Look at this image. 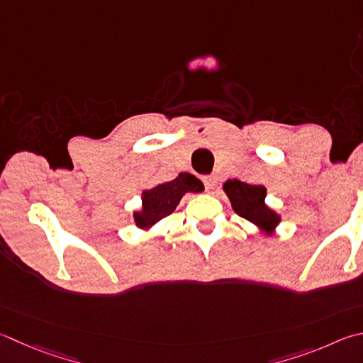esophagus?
<instances>
[{"label":"esophagus","instance_id":"34e87169","mask_svg":"<svg viewBox=\"0 0 363 363\" xmlns=\"http://www.w3.org/2000/svg\"><path fill=\"white\" fill-rule=\"evenodd\" d=\"M203 182H204V186H206L208 192H211V190H214L217 179H216V176H211V174H209V176H204V177H203Z\"/></svg>","mask_w":363,"mask_h":363}]
</instances>
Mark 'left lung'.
<instances>
[{
    "label": "left lung",
    "mask_w": 363,
    "mask_h": 363,
    "mask_svg": "<svg viewBox=\"0 0 363 363\" xmlns=\"http://www.w3.org/2000/svg\"><path fill=\"white\" fill-rule=\"evenodd\" d=\"M236 214L259 230L262 235L273 236L281 223V216L265 203L267 189L250 186L240 179H228L222 184Z\"/></svg>",
    "instance_id": "left-lung-1"
}]
</instances>
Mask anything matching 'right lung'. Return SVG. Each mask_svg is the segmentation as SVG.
Masks as SVG:
<instances>
[{
	"instance_id": "obj_1",
	"label": "right lung",
	"mask_w": 363,
	"mask_h": 363,
	"mask_svg": "<svg viewBox=\"0 0 363 363\" xmlns=\"http://www.w3.org/2000/svg\"><path fill=\"white\" fill-rule=\"evenodd\" d=\"M203 182L190 173H179L176 179L157 184L152 189L143 190L141 208L133 213L135 227L149 232L157 222L169 216L177 208L186 194H201Z\"/></svg>"
}]
</instances>
